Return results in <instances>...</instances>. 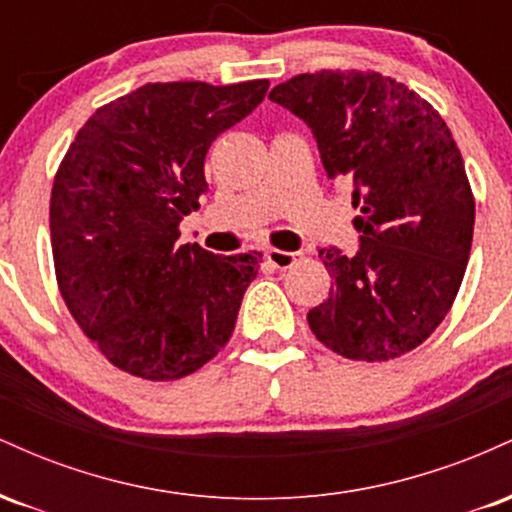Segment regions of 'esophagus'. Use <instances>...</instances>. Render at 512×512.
<instances>
[{"mask_svg": "<svg viewBox=\"0 0 512 512\" xmlns=\"http://www.w3.org/2000/svg\"><path fill=\"white\" fill-rule=\"evenodd\" d=\"M264 257H267V262L272 264L274 269H289L291 264H296V260L301 255H298V252H286V250L269 248L267 252H264Z\"/></svg>", "mask_w": 512, "mask_h": 512, "instance_id": "34e87169", "label": "esophagus"}]
</instances>
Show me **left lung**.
<instances>
[{
  "label": "left lung",
  "instance_id": "obj_1",
  "mask_svg": "<svg viewBox=\"0 0 512 512\" xmlns=\"http://www.w3.org/2000/svg\"><path fill=\"white\" fill-rule=\"evenodd\" d=\"M269 101L313 129L327 178L354 185L358 250L320 248L330 298L308 313L327 349L390 361L448 315L474 233V197L448 125L431 103L378 72L298 74Z\"/></svg>",
  "mask_w": 512,
  "mask_h": 512
}]
</instances>
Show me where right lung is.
Returning a JSON list of instances; mask_svg holds the SVG:
<instances>
[{
	"instance_id": "add662e5",
	"label": "right lung",
	"mask_w": 512,
	"mask_h": 512,
	"mask_svg": "<svg viewBox=\"0 0 512 512\" xmlns=\"http://www.w3.org/2000/svg\"><path fill=\"white\" fill-rule=\"evenodd\" d=\"M269 81L146 84L88 117L50 197L57 284L113 366L178 380L231 339L262 252L221 257L180 245V221L207 192L219 134L264 101Z\"/></svg>"
}]
</instances>
